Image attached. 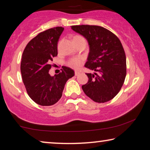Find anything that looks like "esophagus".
<instances>
[{
	"mask_svg": "<svg viewBox=\"0 0 150 150\" xmlns=\"http://www.w3.org/2000/svg\"><path fill=\"white\" fill-rule=\"evenodd\" d=\"M80 74V72L79 71H75V75L77 76V75H79Z\"/></svg>",
	"mask_w": 150,
	"mask_h": 150,
	"instance_id": "esophagus-1",
	"label": "esophagus"
}]
</instances>
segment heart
I'll list each match as a JSON object with an SVG mask.
<instances>
[{
  "instance_id": "1",
  "label": "heart",
  "mask_w": 150,
  "mask_h": 150,
  "mask_svg": "<svg viewBox=\"0 0 150 150\" xmlns=\"http://www.w3.org/2000/svg\"><path fill=\"white\" fill-rule=\"evenodd\" d=\"M81 38H83L81 37V35H75V36L73 38V40L81 39ZM83 61H84V59H83V57H73L68 62L67 65H69V67L73 68V69H77L81 67V65H82L83 63Z\"/></svg>"
}]
</instances>
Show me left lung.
<instances>
[{"label": "left lung", "mask_w": 150, "mask_h": 150, "mask_svg": "<svg viewBox=\"0 0 150 150\" xmlns=\"http://www.w3.org/2000/svg\"><path fill=\"white\" fill-rule=\"evenodd\" d=\"M71 27L87 40L89 53L85 67L95 71L93 74L86 73L88 81L83 91L95 102L110 100L121 89L126 75V55L120 40L101 26Z\"/></svg>", "instance_id": "obj_1"}]
</instances>
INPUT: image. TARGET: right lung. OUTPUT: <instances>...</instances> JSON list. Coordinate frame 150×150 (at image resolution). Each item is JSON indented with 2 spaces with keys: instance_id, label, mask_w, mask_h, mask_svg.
Segmentation results:
<instances>
[{
  "instance_id": "add662e5",
  "label": "right lung",
  "mask_w": 150,
  "mask_h": 150,
  "mask_svg": "<svg viewBox=\"0 0 150 150\" xmlns=\"http://www.w3.org/2000/svg\"><path fill=\"white\" fill-rule=\"evenodd\" d=\"M64 28L55 27L38 34L30 40L22 54L20 71L28 95L38 105H54L62 96L65 85L75 75L74 71L63 66L59 74L51 76L50 64L57 55V44Z\"/></svg>"
}]
</instances>
